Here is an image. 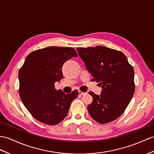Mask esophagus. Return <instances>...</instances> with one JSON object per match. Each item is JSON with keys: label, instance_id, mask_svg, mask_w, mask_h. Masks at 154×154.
<instances>
[{"label": "esophagus", "instance_id": "esophagus-1", "mask_svg": "<svg viewBox=\"0 0 154 154\" xmlns=\"http://www.w3.org/2000/svg\"><path fill=\"white\" fill-rule=\"evenodd\" d=\"M78 94H79L80 95H84L85 94V93H84V92H82V91H80L79 92H78Z\"/></svg>", "mask_w": 154, "mask_h": 154}]
</instances>
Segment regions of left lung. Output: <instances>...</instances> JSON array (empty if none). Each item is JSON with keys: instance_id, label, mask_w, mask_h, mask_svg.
Segmentation results:
<instances>
[{"instance_id": "8db88e82", "label": "left lung", "mask_w": 154, "mask_h": 154, "mask_svg": "<svg viewBox=\"0 0 154 154\" xmlns=\"http://www.w3.org/2000/svg\"><path fill=\"white\" fill-rule=\"evenodd\" d=\"M92 81L102 88L100 95L93 97L88 106L91 117L99 123H107L120 116L134 92V69L122 52L102 46L77 48Z\"/></svg>"}]
</instances>
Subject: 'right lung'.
Here are the masks:
<instances>
[{"label": "right lung", "mask_w": 154, "mask_h": 154, "mask_svg": "<svg viewBox=\"0 0 154 154\" xmlns=\"http://www.w3.org/2000/svg\"><path fill=\"white\" fill-rule=\"evenodd\" d=\"M74 57L78 55L72 48L51 46L34 51L26 57L19 71V93L25 108L38 121L58 124L78 97L76 90L65 94L54 85L63 78V64Z\"/></svg>", "instance_id": "right-lung-1"}]
</instances>
